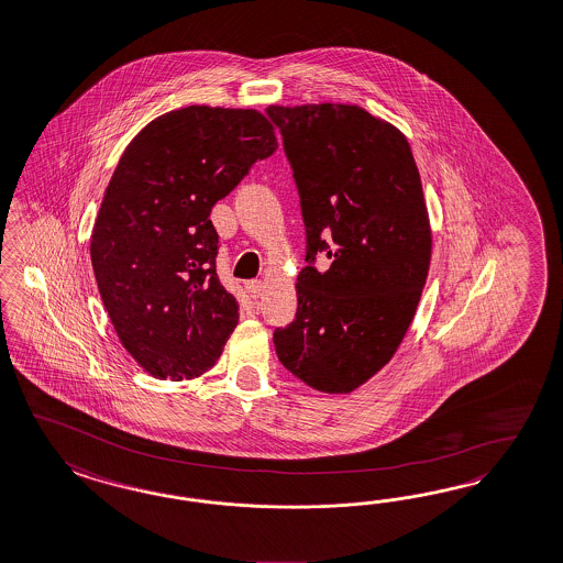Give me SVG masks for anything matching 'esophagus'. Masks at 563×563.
Listing matches in <instances>:
<instances>
[{"label": "esophagus", "mask_w": 563, "mask_h": 563, "mask_svg": "<svg viewBox=\"0 0 563 563\" xmlns=\"http://www.w3.org/2000/svg\"><path fill=\"white\" fill-rule=\"evenodd\" d=\"M245 289L252 295L253 299H257L262 291H264V283L262 280H247L245 283Z\"/></svg>", "instance_id": "34e87169"}]
</instances>
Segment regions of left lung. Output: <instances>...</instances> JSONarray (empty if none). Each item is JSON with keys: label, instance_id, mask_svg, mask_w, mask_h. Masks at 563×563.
Here are the masks:
<instances>
[{"label": "left lung", "instance_id": "left-lung-1", "mask_svg": "<svg viewBox=\"0 0 563 563\" xmlns=\"http://www.w3.org/2000/svg\"><path fill=\"white\" fill-rule=\"evenodd\" d=\"M306 224L297 313L274 330L280 364L322 393L387 366L427 283L432 234L408 139L360 106H271ZM318 252L333 262L312 264Z\"/></svg>", "mask_w": 563, "mask_h": 563}]
</instances>
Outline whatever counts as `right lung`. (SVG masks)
<instances>
[{"label": "right lung", "instance_id": "obj_1", "mask_svg": "<svg viewBox=\"0 0 563 563\" xmlns=\"http://www.w3.org/2000/svg\"><path fill=\"white\" fill-rule=\"evenodd\" d=\"M278 147L255 110L189 106L129 143L91 233L99 295L118 339L159 380L212 368L239 322L216 274L210 212Z\"/></svg>", "mask_w": 563, "mask_h": 563}]
</instances>
